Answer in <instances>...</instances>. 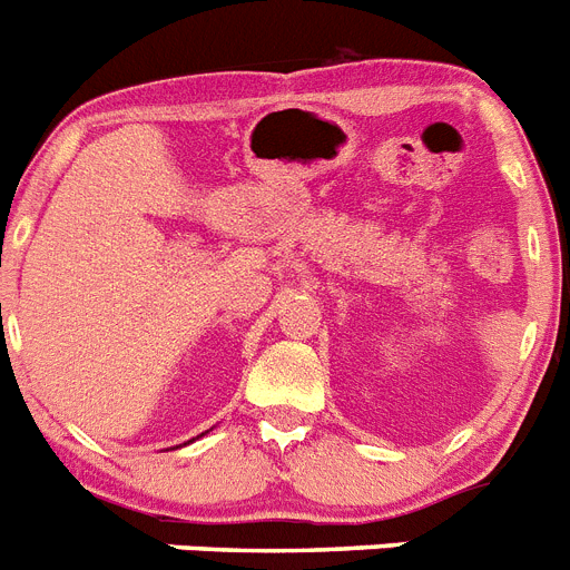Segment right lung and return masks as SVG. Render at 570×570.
Instances as JSON below:
<instances>
[{
  "instance_id": "add662e5",
  "label": "right lung",
  "mask_w": 570,
  "mask_h": 570,
  "mask_svg": "<svg viewBox=\"0 0 570 570\" xmlns=\"http://www.w3.org/2000/svg\"><path fill=\"white\" fill-rule=\"evenodd\" d=\"M190 442H194V440H190Z\"/></svg>"
}]
</instances>
